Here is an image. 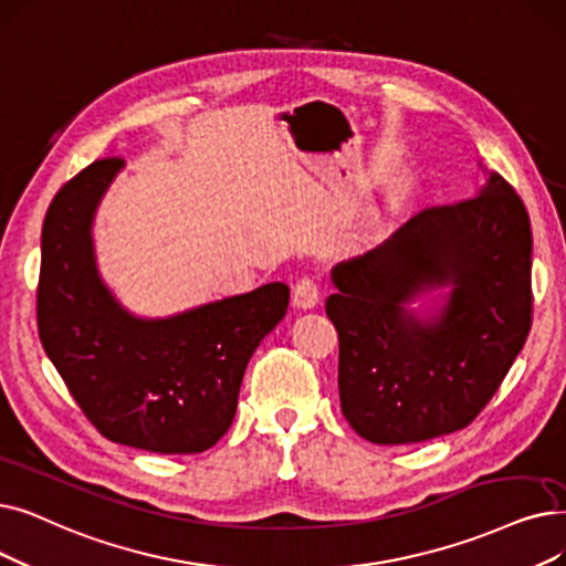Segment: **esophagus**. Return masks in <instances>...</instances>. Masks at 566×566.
<instances>
[{"label":"esophagus","instance_id":"1","mask_svg":"<svg viewBox=\"0 0 566 566\" xmlns=\"http://www.w3.org/2000/svg\"><path fill=\"white\" fill-rule=\"evenodd\" d=\"M316 303H318V282L312 275H305L293 284V305L310 310Z\"/></svg>","mask_w":566,"mask_h":566}]
</instances>
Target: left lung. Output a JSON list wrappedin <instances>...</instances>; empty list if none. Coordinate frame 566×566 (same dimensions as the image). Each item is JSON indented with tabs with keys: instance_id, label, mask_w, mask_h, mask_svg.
Segmentation results:
<instances>
[{
	"instance_id": "obj_1",
	"label": "left lung",
	"mask_w": 566,
	"mask_h": 566,
	"mask_svg": "<svg viewBox=\"0 0 566 566\" xmlns=\"http://www.w3.org/2000/svg\"><path fill=\"white\" fill-rule=\"evenodd\" d=\"M339 405L373 444H413L470 426L532 328V229L497 174L476 196L421 210L377 250L333 268ZM451 283L437 319L406 305Z\"/></svg>"
}]
</instances>
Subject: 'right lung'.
Segmentation results:
<instances>
[{"instance_id": "add662e5", "label": "right lung", "mask_w": 566, "mask_h": 566, "mask_svg": "<svg viewBox=\"0 0 566 566\" xmlns=\"http://www.w3.org/2000/svg\"><path fill=\"white\" fill-rule=\"evenodd\" d=\"M122 168L104 157L57 193L41 231L39 337L87 421L117 444L176 455L231 428L244 367L289 307L273 282L185 314L143 322L96 275L92 217Z\"/></svg>"}]
</instances>
